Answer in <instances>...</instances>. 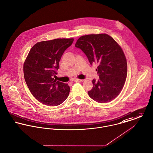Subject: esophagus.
I'll return each instance as SVG.
<instances>
[{
  "label": "esophagus",
  "instance_id": "obj_1",
  "mask_svg": "<svg viewBox=\"0 0 153 153\" xmlns=\"http://www.w3.org/2000/svg\"><path fill=\"white\" fill-rule=\"evenodd\" d=\"M74 81L75 82H81L83 81V79H79L76 78V79H74Z\"/></svg>",
  "mask_w": 153,
  "mask_h": 153
}]
</instances>
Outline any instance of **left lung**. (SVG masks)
Masks as SVG:
<instances>
[{
  "label": "left lung",
  "instance_id": "left-lung-1",
  "mask_svg": "<svg viewBox=\"0 0 153 153\" xmlns=\"http://www.w3.org/2000/svg\"><path fill=\"white\" fill-rule=\"evenodd\" d=\"M75 46L84 52L91 65H98L99 79L92 80L89 96L100 103L115 99L124 87L127 74V60L120 45L107 34H91L81 36Z\"/></svg>",
  "mask_w": 153,
  "mask_h": 153
}]
</instances>
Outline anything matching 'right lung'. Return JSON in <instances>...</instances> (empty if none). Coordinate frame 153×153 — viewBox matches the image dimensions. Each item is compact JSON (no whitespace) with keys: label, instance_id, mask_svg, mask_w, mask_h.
I'll list each match as a JSON object with an SVG mask.
<instances>
[{"label":"right lung","instance_id":"1","mask_svg":"<svg viewBox=\"0 0 153 153\" xmlns=\"http://www.w3.org/2000/svg\"><path fill=\"white\" fill-rule=\"evenodd\" d=\"M74 39H55L35 44L30 50L23 65L25 82L31 94L46 105L56 106L68 98V84L54 79L59 62Z\"/></svg>","mask_w":153,"mask_h":153}]
</instances>
